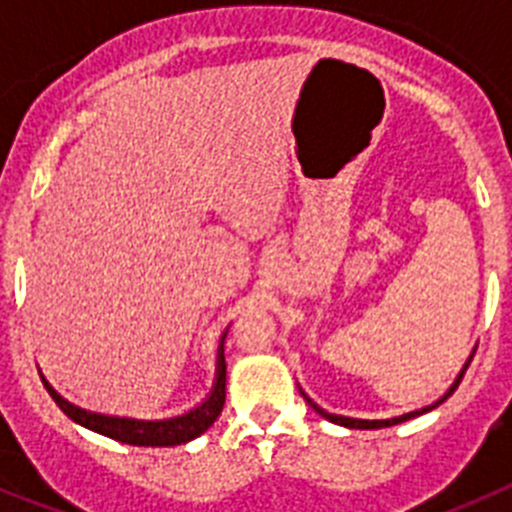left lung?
<instances>
[{
	"mask_svg": "<svg viewBox=\"0 0 512 512\" xmlns=\"http://www.w3.org/2000/svg\"><path fill=\"white\" fill-rule=\"evenodd\" d=\"M472 356H474V351H472ZM472 356H469V359H467V364H464V369H461V372H459V377H456V382L451 384V387H449V392H446V395H443L441 400H436V402H433V405H425V408H420V410H413V413L397 415V418H387V420H361V418H346V415H336V413H328V410L318 408V405H315V402H312L310 397L305 395V392H302V395H305V400L310 402V408L315 410V413H320V415H323L325 420H330V423H336V425H346V428H359V431H374V428H390V425L405 423V420H410V418H418V415L428 413V410L438 408V405H441V402H446V400H449V397L454 395V390H456V387H459V382H461V379H464V372H467V369H469V361H472Z\"/></svg>",
	"mask_w": 512,
	"mask_h": 512,
	"instance_id": "1",
	"label": "left lung"
}]
</instances>
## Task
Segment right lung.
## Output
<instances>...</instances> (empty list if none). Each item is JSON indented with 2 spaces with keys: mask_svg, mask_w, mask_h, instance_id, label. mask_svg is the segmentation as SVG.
Segmentation results:
<instances>
[{
  "mask_svg": "<svg viewBox=\"0 0 512 512\" xmlns=\"http://www.w3.org/2000/svg\"><path fill=\"white\" fill-rule=\"evenodd\" d=\"M225 336L220 338V348H217V374H215V387H212L210 395L192 408L189 413L176 415V418H164V420H138V418H117V415H102L92 413V410L76 408L69 400H63L51 384L45 382L51 397L56 400L58 408L69 415L74 423L84 425L89 431L102 433L107 438H115L120 443H130V446H179V443H187L192 438L202 436V433L210 428L217 420L220 410L225 405Z\"/></svg>",
  "mask_w": 512,
  "mask_h": 512,
  "instance_id": "1",
  "label": "right lung"
}]
</instances>
